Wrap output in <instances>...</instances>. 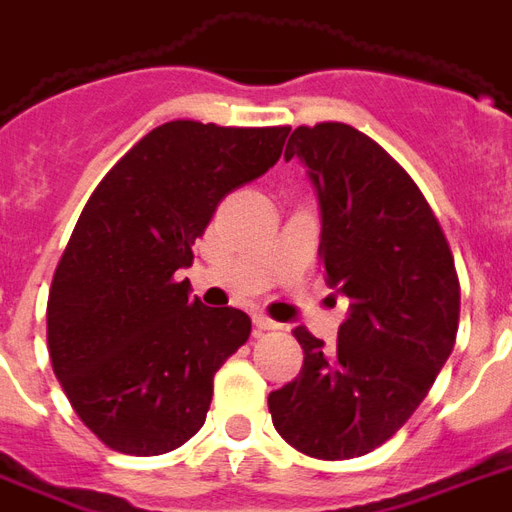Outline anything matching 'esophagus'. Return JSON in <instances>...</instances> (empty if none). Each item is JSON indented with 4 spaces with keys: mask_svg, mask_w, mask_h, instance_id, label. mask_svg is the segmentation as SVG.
Returning <instances> with one entry per match:
<instances>
[{
    "mask_svg": "<svg viewBox=\"0 0 512 512\" xmlns=\"http://www.w3.org/2000/svg\"><path fill=\"white\" fill-rule=\"evenodd\" d=\"M252 323H255L257 331H276V328H279V323H274L271 317H266V314H260V312L252 317Z\"/></svg>",
    "mask_w": 512,
    "mask_h": 512,
    "instance_id": "1",
    "label": "esophagus"
}]
</instances>
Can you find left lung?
I'll return each mask as SVG.
<instances>
[{
  "label": "left lung",
  "mask_w": 512,
  "mask_h": 512,
  "mask_svg": "<svg viewBox=\"0 0 512 512\" xmlns=\"http://www.w3.org/2000/svg\"><path fill=\"white\" fill-rule=\"evenodd\" d=\"M306 165L320 203V263L350 298L336 347L298 325L301 374L268 396L274 429L312 458L372 453L410 420L453 352L456 266L410 173L342 121L290 135L285 160Z\"/></svg>",
  "instance_id": "1"
}]
</instances>
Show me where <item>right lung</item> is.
I'll use <instances>...</instances> for the list:
<instances>
[{
    "label": "right lung",
    "instance_id": "right-lung-1",
    "mask_svg": "<svg viewBox=\"0 0 512 512\" xmlns=\"http://www.w3.org/2000/svg\"><path fill=\"white\" fill-rule=\"evenodd\" d=\"M287 132L168 121L83 206L48 293V352L78 418L111 450L160 456L206 423L214 374L252 320L189 298L179 271L222 198L274 168Z\"/></svg>",
    "mask_w": 512,
    "mask_h": 512
}]
</instances>
